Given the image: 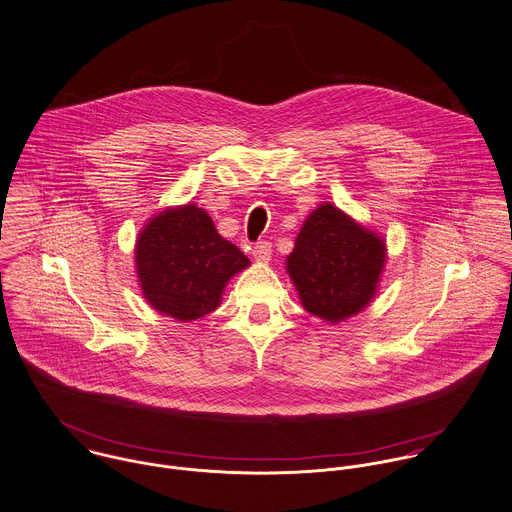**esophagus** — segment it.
<instances>
[{
  "label": "esophagus",
  "instance_id": "esophagus-1",
  "mask_svg": "<svg viewBox=\"0 0 512 512\" xmlns=\"http://www.w3.org/2000/svg\"><path fill=\"white\" fill-rule=\"evenodd\" d=\"M271 253H273V247L269 241H259L255 247H253V257L259 261V263H267L271 259Z\"/></svg>",
  "mask_w": 512,
  "mask_h": 512
}]
</instances>
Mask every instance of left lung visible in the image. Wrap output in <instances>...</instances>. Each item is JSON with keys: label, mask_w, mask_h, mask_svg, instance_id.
Here are the masks:
<instances>
[{"label": "left lung", "mask_w": 512, "mask_h": 512, "mask_svg": "<svg viewBox=\"0 0 512 512\" xmlns=\"http://www.w3.org/2000/svg\"><path fill=\"white\" fill-rule=\"evenodd\" d=\"M385 259L383 237L326 202L302 224L286 257V273L302 306L336 324L359 314L373 300Z\"/></svg>", "instance_id": "1"}]
</instances>
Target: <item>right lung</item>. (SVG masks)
<instances>
[{"label": "right lung", "mask_w": 512, "mask_h": 512, "mask_svg": "<svg viewBox=\"0 0 512 512\" xmlns=\"http://www.w3.org/2000/svg\"><path fill=\"white\" fill-rule=\"evenodd\" d=\"M135 265L147 302L180 322L202 318L222 302L229 279L249 259L224 239L196 204L167 208L141 229Z\"/></svg>", "instance_id": "right-lung-1"}]
</instances>
